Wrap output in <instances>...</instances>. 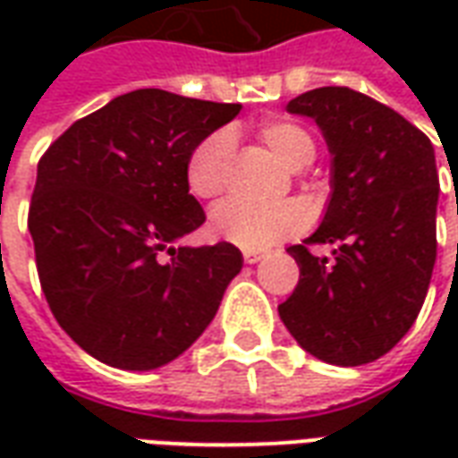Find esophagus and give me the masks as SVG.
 Here are the masks:
<instances>
[{"mask_svg":"<svg viewBox=\"0 0 458 458\" xmlns=\"http://www.w3.org/2000/svg\"><path fill=\"white\" fill-rule=\"evenodd\" d=\"M262 258H265V250H252V248L242 250V259H245L248 265H255V262H259Z\"/></svg>","mask_w":458,"mask_h":458,"instance_id":"obj_1","label":"esophagus"}]
</instances>
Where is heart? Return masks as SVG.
Here are the masks:
<instances>
[{
	"mask_svg": "<svg viewBox=\"0 0 458 458\" xmlns=\"http://www.w3.org/2000/svg\"><path fill=\"white\" fill-rule=\"evenodd\" d=\"M259 140L289 169L307 166L317 154L314 134L304 124L284 117L262 122ZM233 154H235V140L230 130L210 131L208 137H203L191 149L186 159V186L196 199H216L225 191ZM304 225H307V210L297 200H284L277 206H258L248 200L228 199L210 210L208 218V230L216 238L252 250L269 248L279 240L299 233Z\"/></svg>",
	"mask_w": 458,
	"mask_h": 458,
	"instance_id": "heart-1",
	"label": "heart"
}]
</instances>
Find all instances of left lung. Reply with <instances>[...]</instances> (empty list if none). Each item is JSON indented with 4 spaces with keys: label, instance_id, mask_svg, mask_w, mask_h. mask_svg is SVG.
Returning a JSON list of instances; mask_svg holds the SVG:
<instances>
[{
    "label": "left lung",
    "instance_id": "left-lung-1",
    "mask_svg": "<svg viewBox=\"0 0 458 458\" xmlns=\"http://www.w3.org/2000/svg\"><path fill=\"white\" fill-rule=\"evenodd\" d=\"M314 117L334 154V193L317 233L287 252L299 284L279 304L297 344L331 365L373 363L410 331L437 259L439 176L429 137L351 88L287 105ZM311 244H334L317 259Z\"/></svg>",
    "mask_w": 458,
    "mask_h": 458
}]
</instances>
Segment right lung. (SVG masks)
I'll return each mask as SVG.
<instances>
[{
    "label": "right lung",
    "mask_w": 458,
    "mask_h": 458,
    "mask_svg": "<svg viewBox=\"0 0 458 458\" xmlns=\"http://www.w3.org/2000/svg\"><path fill=\"white\" fill-rule=\"evenodd\" d=\"M240 113L157 88L73 122L38 161L29 230L46 301L98 360L151 370L206 331L242 267L230 242L174 248L206 213L186 159Z\"/></svg>",
    "instance_id": "obj_1"
}]
</instances>
